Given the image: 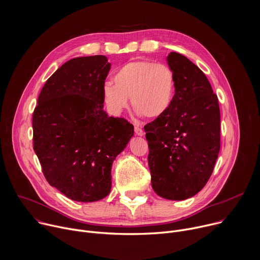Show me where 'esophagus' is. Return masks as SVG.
<instances>
[{
    "label": "esophagus",
    "instance_id": "1",
    "mask_svg": "<svg viewBox=\"0 0 260 260\" xmlns=\"http://www.w3.org/2000/svg\"><path fill=\"white\" fill-rule=\"evenodd\" d=\"M135 133H136V135L137 136H140V137H142V136H144V132H143V129L140 127V126H135Z\"/></svg>",
    "mask_w": 260,
    "mask_h": 260
}]
</instances>
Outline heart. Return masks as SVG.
I'll list each match as a JSON object with an SVG mask.
<instances>
[{
    "mask_svg": "<svg viewBox=\"0 0 260 260\" xmlns=\"http://www.w3.org/2000/svg\"><path fill=\"white\" fill-rule=\"evenodd\" d=\"M114 83L106 82L102 88L104 103L109 112L120 115L132 105L139 116L157 118L171 107L176 79L166 63L150 60H131L119 67L113 76Z\"/></svg>",
    "mask_w": 260,
    "mask_h": 260,
    "instance_id": "b5f03b06",
    "label": "heart"
}]
</instances>
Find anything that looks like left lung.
<instances>
[{"label": "left lung", "instance_id": "1", "mask_svg": "<svg viewBox=\"0 0 260 260\" xmlns=\"http://www.w3.org/2000/svg\"><path fill=\"white\" fill-rule=\"evenodd\" d=\"M167 61L176 79L174 100L144 131L153 190L164 199L183 201L200 192L212 175L220 150V110L198 66L177 52Z\"/></svg>", "mask_w": 260, "mask_h": 260}]
</instances>
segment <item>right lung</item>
Listing matches in <instances>:
<instances>
[{
	"label": "right lung",
	"instance_id": "obj_1",
	"mask_svg": "<svg viewBox=\"0 0 260 260\" xmlns=\"http://www.w3.org/2000/svg\"><path fill=\"white\" fill-rule=\"evenodd\" d=\"M110 68L105 55L68 60L46 81L32 113L34 150L43 174L76 202L110 193L112 164L134 136L133 124L103 109Z\"/></svg>",
	"mask_w": 260,
	"mask_h": 260
}]
</instances>
